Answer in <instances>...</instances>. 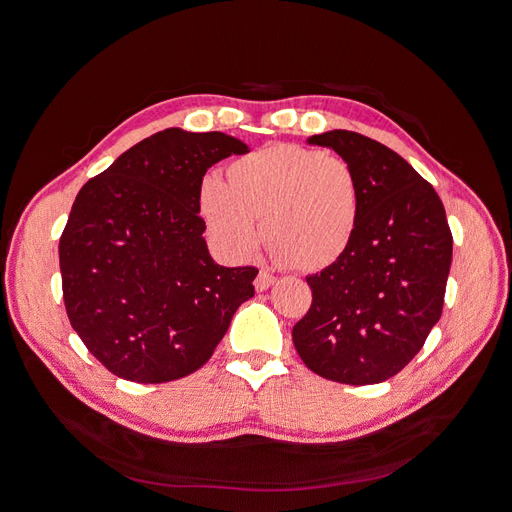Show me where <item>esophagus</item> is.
<instances>
[{
	"mask_svg": "<svg viewBox=\"0 0 512 512\" xmlns=\"http://www.w3.org/2000/svg\"><path fill=\"white\" fill-rule=\"evenodd\" d=\"M274 282H276V276H274V274L261 270V272L257 274V278H255V288H257V292H263V290L270 288Z\"/></svg>",
	"mask_w": 512,
	"mask_h": 512,
	"instance_id": "obj_1",
	"label": "esophagus"
}]
</instances>
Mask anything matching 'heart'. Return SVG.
Returning a JSON list of instances; mask_svg holds the SVG:
<instances>
[{
    "instance_id": "b5f03b06",
    "label": "heart",
    "mask_w": 512,
    "mask_h": 512,
    "mask_svg": "<svg viewBox=\"0 0 512 512\" xmlns=\"http://www.w3.org/2000/svg\"><path fill=\"white\" fill-rule=\"evenodd\" d=\"M197 207L211 238L230 257H247L263 238L286 265L313 272L351 249L359 226V180L344 157L276 143L234 159L228 182L207 174Z\"/></svg>"
}]
</instances>
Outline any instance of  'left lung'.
<instances>
[{
	"label": "left lung",
	"instance_id": "8db88e82",
	"mask_svg": "<svg viewBox=\"0 0 512 512\" xmlns=\"http://www.w3.org/2000/svg\"><path fill=\"white\" fill-rule=\"evenodd\" d=\"M309 143L353 166L361 213L351 249L307 276L313 301L292 342L321 378L380 384L411 363L442 315L452 263L446 211L434 186L378 141L330 130Z\"/></svg>",
	"mask_w": 512,
	"mask_h": 512
}]
</instances>
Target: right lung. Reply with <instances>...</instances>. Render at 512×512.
I'll use <instances>...</instances> for the list:
<instances>
[{"label": "right lung", "mask_w": 512, "mask_h": 512, "mask_svg": "<svg viewBox=\"0 0 512 512\" xmlns=\"http://www.w3.org/2000/svg\"><path fill=\"white\" fill-rule=\"evenodd\" d=\"M249 147L224 132L166 128L80 188L60 238L74 332L110 373L137 384L203 367L257 267L213 263L197 191L213 164Z\"/></svg>", "instance_id": "1"}]
</instances>
